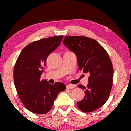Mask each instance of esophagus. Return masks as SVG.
Returning <instances> with one entry per match:
<instances>
[{"instance_id": "1", "label": "esophagus", "mask_w": 131, "mask_h": 131, "mask_svg": "<svg viewBox=\"0 0 131 131\" xmlns=\"http://www.w3.org/2000/svg\"><path fill=\"white\" fill-rule=\"evenodd\" d=\"M75 88H76V85H74L68 84L67 85V89H74Z\"/></svg>"}]
</instances>
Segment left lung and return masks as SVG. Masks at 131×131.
Masks as SVG:
<instances>
[{"mask_svg": "<svg viewBox=\"0 0 131 131\" xmlns=\"http://www.w3.org/2000/svg\"><path fill=\"white\" fill-rule=\"evenodd\" d=\"M63 42L76 55L79 70L89 74L86 87L78 85L85 91V97L78 107L85 113L100 108L108 99L113 85V68L107 52L95 40L83 36H68Z\"/></svg>", "mask_w": 131, "mask_h": 131, "instance_id": "8db88e82", "label": "left lung"}]
</instances>
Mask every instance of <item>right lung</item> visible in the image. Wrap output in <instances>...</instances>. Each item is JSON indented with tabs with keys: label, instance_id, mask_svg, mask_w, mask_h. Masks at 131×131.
<instances>
[{
	"label": "right lung",
	"instance_id": "add662e5",
	"mask_svg": "<svg viewBox=\"0 0 131 131\" xmlns=\"http://www.w3.org/2000/svg\"><path fill=\"white\" fill-rule=\"evenodd\" d=\"M63 37H47L29 43L15 64L13 79L19 98L26 109L34 113L49 112L58 94L66 89L61 82L52 85L46 79L40 80L47 58L58 47Z\"/></svg>",
	"mask_w": 131,
	"mask_h": 131
}]
</instances>
